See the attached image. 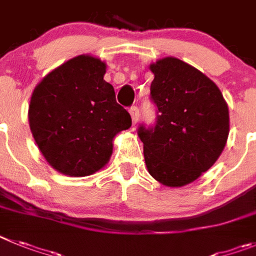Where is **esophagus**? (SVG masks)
Here are the masks:
<instances>
[{
    "mask_svg": "<svg viewBox=\"0 0 256 256\" xmlns=\"http://www.w3.org/2000/svg\"><path fill=\"white\" fill-rule=\"evenodd\" d=\"M128 112H130L131 114V118H132V124L135 125V124L139 121V117H140V111H139V108L136 107V106H132V107L128 110Z\"/></svg>",
    "mask_w": 256,
    "mask_h": 256,
    "instance_id": "esophagus-1",
    "label": "esophagus"
}]
</instances>
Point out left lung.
Instances as JSON below:
<instances>
[{
  "label": "left lung",
  "instance_id": "1",
  "mask_svg": "<svg viewBox=\"0 0 256 256\" xmlns=\"http://www.w3.org/2000/svg\"><path fill=\"white\" fill-rule=\"evenodd\" d=\"M150 70L156 124L140 125L138 135L149 174L163 185L180 188L208 171L224 149L228 107L217 85L181 60H158Z\"/></svg>",
  "mask_w": 256,
  "mask_h": 256
}]
</instances>
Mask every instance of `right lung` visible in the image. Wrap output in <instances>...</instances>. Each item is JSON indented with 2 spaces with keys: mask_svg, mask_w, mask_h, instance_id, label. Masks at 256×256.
Wrapping results in <instances>:
<instances>
[{
  "mask_svg": "<svg viewBox=\"0 0 256 256\" xmlns=\"http://www.w3.org/2000/svg\"><path fill=\"white\" fill-rule=\"evenodd\" d=\"M104 74V62L80 54L50 71L32 94V134L46 160L61 174L82 177L104 167L114 138L131 126Z\"/></svg>",
  "mask_w": 256,
  "mask_h": 256,
  "instance_id": "1",
  "label": "right lung"
}]
</instances>
